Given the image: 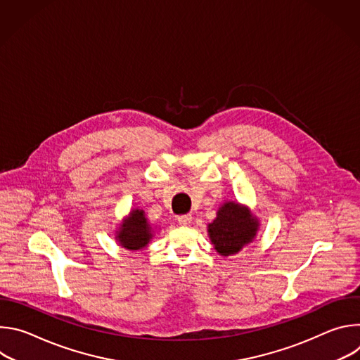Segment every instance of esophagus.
Wrapping results in <instances>:
<instances>
[{
  "label": "esophagus",
  "mask_w": 360,
  "mask_h": 360,
  "mask_svg": "<svg viewBox=\"0 0 360 360\" xmlns=\"http://www.w3.org/2000/svg\"><path fill=\"white\" fill-rule=\"evenodd\" d=\"M192 222V217L191 215H181V217H178V224L179 225H182V226H188L189 224Z\"/></svg>",
  "instance_id": "esophagus-1"
}]
</instances>
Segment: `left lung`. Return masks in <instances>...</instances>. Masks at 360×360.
<instances>
[{"mask_svg": "<svg viewBox=\"0 0 360 360\" xmlns=\"http://www.w3.org/2000/svg\"><path fill=\"white\" fill-rule=\"evenodd\" d=\"M258 229L256 222L246 208L239 207L235 202L225 203L219 208L212 224L208 225V232L217 252L224 256L239 252L249 243Z\"/></svg>", "mask_w": 360, "mask_h": 360, "instance_id": "1", "label": "left lung"}]
</instances>
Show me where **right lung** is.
I'll return each instance as SVG.
<instances>
[{
    "instance_id": "add662e5",
    "label": "right lung",
    "mask_w": 360,
    "mask_h": 360,
    "mask_svg": "<svg viewBox=\"0 0 360 360\" xmlns=\"http://www.w3.org/2000/svg\"><path fill=\"white\" fill-rule=\"evenodd\" d=\"M150 232L152 229L150 225L146 222L143 211L134 210L129 218L122 224L117 239L124 248L129 250H138L146 246V243L152 238Z\"/></svg>"
}]
</instances>
